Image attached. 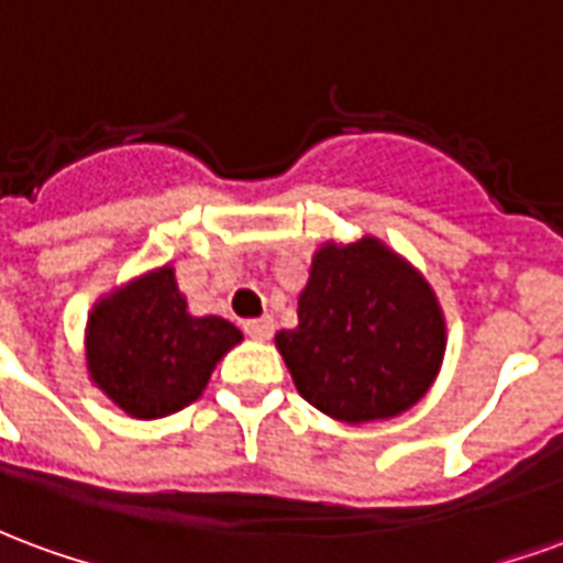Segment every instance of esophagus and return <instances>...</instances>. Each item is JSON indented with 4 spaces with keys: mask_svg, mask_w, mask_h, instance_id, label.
Instances as JSON below:
<instances>
[{
    "mask_svg": "<svg viewBox=\"0 0 563 563\" xmlns=\"http://www.w3.org/2000/svg\"><path fill=\"white\" fill-rule=\"evenodd\" d=\"M242 330H245V335L257 339V342H266L273 335V330H276V323H273V318H261V321H245Z\"/></svg>",
    "mask_w": 563,
    "mask_h": 563,
    "instance_id": "esophagus-1",
    "label": "esophagus"
}]
</instances>
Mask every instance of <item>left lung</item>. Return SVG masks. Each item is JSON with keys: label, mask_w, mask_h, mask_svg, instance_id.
I'll return each instance as SVG.
<instances>
[{"label": "left lung", "mask_w": 563, "mask_h": 563, "mask_svg": "<svg viewBox=\"0 0 563 563\" xmlns=\"http://www.w3.org/2000/svg\"><path fill=\"white\" fill-rule=\"evenodd\" d=\"M299 323L276 335L299 396L332 420L399 417L429 393L446 347L429 282L375 236L311 257Z\"/></svg>", "instance_id": "obj_1"}]
</instances>
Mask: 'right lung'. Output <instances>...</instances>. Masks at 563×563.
Returning <instances> with one entry per match:
<instances>
[{
  "mask_svg": "<svg viewBox=\"0 0 563 563\" xmlns=\"http://www.w3.org/2000/svg\"><path fill=\"white\" fill-rule=\"evenodd\" d=\"M240 342L231 321L195 318L174 266H162L98 299L86 321V368L129 417L158 420L200 399L216 363Z\"/></svg>",
  "mask_w": 563,
  "mask_h": 563,
  "instance_id": "obj_1",
  "label": "right lung"
}]
</instances>
